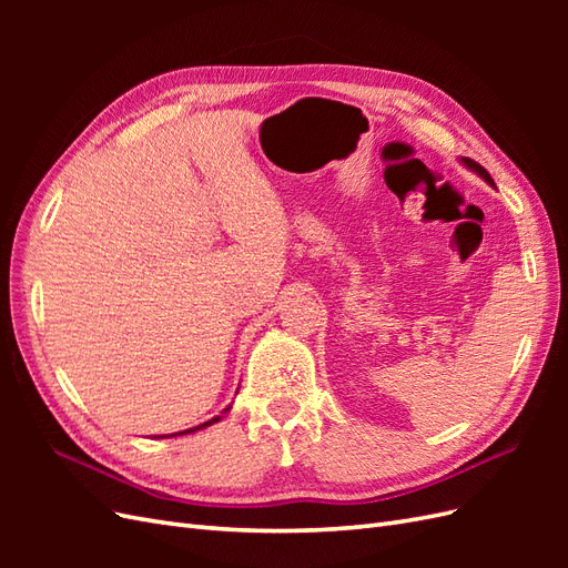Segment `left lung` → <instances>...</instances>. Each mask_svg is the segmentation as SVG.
Returning <instances> with one entry per match:
<instances>
[{
  "instance_id": "obj_1",
  "label": "left lung",
  "mask_w": 568,
  "mask_h": 568,
  "mask_svg": "<svg viewBox=\"0 0 568 568\" xmlns=\"http://www.w3.org/2000/svg\"><path fill=\"white\" fill-rule=\"evenodd\" d=\"M462 163L467 165V168H471L474 173H476V175H480V178H484L488 184H495V182H493V178L488 175V170H486L484 165H478V163H476V161H471V159H462Z\"/></svg>"
}]
</instances>
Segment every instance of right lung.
<instances>
[{
  "mask_svg": "<svg viewBox=\"0 0 568 568\" xmlns=\"http://www.w3.org/2000/svg\"><path fill=\"white\" fill-rule=\"evenodd\" d=\"M225 412H230V407H225ZM225 412H222V415H225ZM215 422H220V417H213V419H209V422H203V424H199V426H194V428H186V432H180V434H173V436H182V434H194V432H201V428L211 426V424H215Z\"/></svg>",
  "mask_w": 568,
  "mask_h": 568,
  "instance_id": "1",
  "label": "right lung"
}]
</instances>
